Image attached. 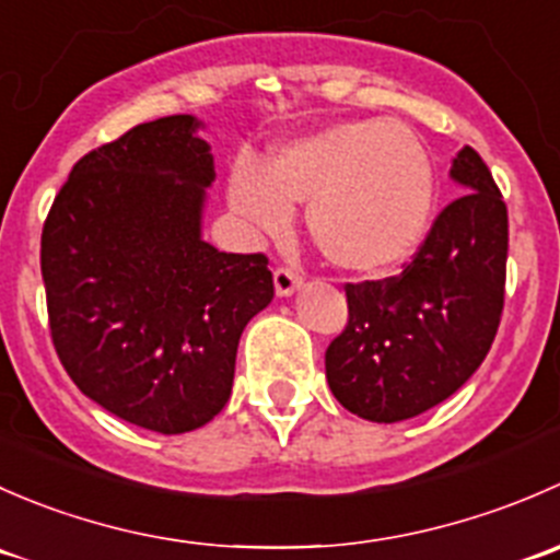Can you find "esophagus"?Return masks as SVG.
Returning a JSON list of instances; mask_svg holds the SVG:
<instances>
[{
  "label": "esophagus",
  "instance_id": "esophagus-1",
  "mask_svg": "<svg viewBox=\"0 0 560 560\" xmlns=\"http://www.w3.org/2000/svg\"><path fill=\"white\" fill-rule=\"evenodd\" d=\"M273 284L279 295H292V292L303 284V276L298 273L295 268H290V265H281L273 273Z\"/></svg>",
  "mask_w": 560,
  "mask_h": 560
}]
</instances>
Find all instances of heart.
Returning a JSON list of instances; mask_svg holds the SVG:
<instances>
[{
	"mask_svg": "<svg viewBox=\"0 0 560 560\" xmlns=\"http://www.w3.org/2000/svg\"><path fill=\"white\" fill-rule=\"evenodd\" d=\"M230 206L281 233L306 206L316 252L338 270L387 273L417 252L436 208V167L415 129L389 118L338 121L281 145L265 167L235 162Z\"/></svg>",
	"mask_w": 560,
	"mask_h": 560,
	"instance_id": "obj_1",
	"label": "heart"
}]
</instances>
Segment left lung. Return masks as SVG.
Returning <instances> with one entry per match:
<instances>
[{
	"label": "left lung",
	"instance_id": "1",
	"mask_svg": "<svg viewBox=\"0 0 560 560\" xmlns=\"http://www.w3.org/2000/svg\"><path fill=\"white\" fill-rule=\"evenodd\" d=\"M450 175L463 186L398 276L347 284V327L325 352L327 385L371 422L422 415L488 354L504 312L510 219L482 156L466 145Z\"/></svg>",
	"mask_w": 560,
	"mask_h": 560
}]
</instances>
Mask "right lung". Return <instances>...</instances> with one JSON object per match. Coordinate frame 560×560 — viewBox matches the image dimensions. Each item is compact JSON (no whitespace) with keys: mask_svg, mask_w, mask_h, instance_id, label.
<instances>
[{"mask_svg":"<svg viewBox=\"0 0 560 560\" xmlns=\"http://www.w3.org/2000/svg\"><path fill=\"white\" fill-rule=\"evenodd\" d=\"M197 127L156 118L81 156L39 241L50 341L70 380L167 436L224 409L241 332L273 301L262 252L200 238L213 156Z\"/></svg>","mask_w":560,"mask_h":560,"instance_id":"obj_1","label":"right lung"}]
</instances>
